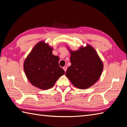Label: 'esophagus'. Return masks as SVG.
I'll use <instances>...</instances> for the list:
<instances>
[{"mask_svg": "<svg viewBox=\"0 0 127 127\" xmlns=\"http://www.w3.org/2000/svg\"><path fill=\"white\" fill-rule=\"evenodd\" d=\"M63 68V69H64V70L65 71V72H66V70H67V66H64Z\"/></svg>", "mask_w": 127, "mask_h": 127, "instance_id": "1", "label": "esophagus"}]
</instances>
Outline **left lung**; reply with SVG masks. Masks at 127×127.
I'll use <instances>...</instances> for the list:
<instances>
[{
	"label": "left lung",
	"mask_w": 127,
	"mask_h": 127,
	"mask_svg": "<svg viewBox=\"0 0 127 127\" xmlns=\"http://www.w3.org/2000/svg\"><path fill=\"white\" fill-rule=\"evenodd\" d=\"M70 53L71 65L66 71V77L78 88L86 89L93 85L103 69V64L95 50L87 45Z\"/></svg>",
	"instance_id": "obj_1"
}]
</instances>
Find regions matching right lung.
<instances>
[{"instance_id": "obj_1", "label": "right lung", "mask_w": 127, "mask_h": 127, "mask_svg": "<svg viewBox=\"0 0 127 127\" xmlns=\"http://www.w3.org/2000/svg\"><path fill=\"white\" fill-rule=\"evenodd\" d=\"M44 41L37 44L24 62V70L32 85L41 90L52 87L65 71L59 66V57Z\"/></svg>"}]
</instances>
